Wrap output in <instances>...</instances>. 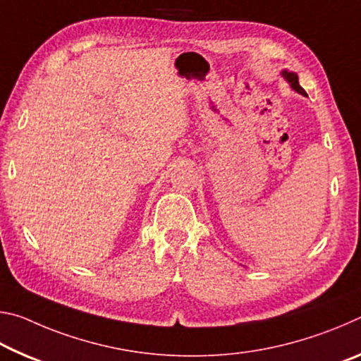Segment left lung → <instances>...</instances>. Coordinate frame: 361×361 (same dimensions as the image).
I'll return each instance as SVG.
<instances>
[{"instance_id":"8db88e82","label":"left lung","mask_w":361,"mask_h":361,"mask_svg":"<svg viewBox=\"0 0 361 361\" xmlns=\"http://www.w3.org/2000/svg\"><path fill=\"white\" fill-rule=\"evenodd\" d=\"M282 78L285 79L286 82L290 84V87L295 90V92H298V94H301V95H307L305 94V90L301 87V85H299V81H298V75L295 71H290V70H283L282 71Z\"/></svg>"}]
</instances>
